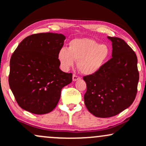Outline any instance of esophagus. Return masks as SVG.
<instances>
[{
	"label": "esophagus",
	"instance_id": "obj_1",
	"mask_svg": "<svg viewBox=\"0 0 146 146\" xmlns=\"http://www.w3.org/2000/svg\"><path fill=\"white\" fill-rule=\"evenodd\" d=\"M81 78L80 76H77V75L74 74L73 76V81H77V80H80Z\"/></svg>",
	"mask_w": 146,
	"mask_h": 146
}]
</instances>
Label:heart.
Listing matches in <instances>:
<instances>
[{"mask_svg": "<svg viewBox=\"0 0 146 146\" xmlns=\"http://www.w3.org/2000/svg\"><path fill=\"white\" fill-rule=\"evenodd\" d=\"M110 50L105 44H99L94 39L83 38L73 40L68 49L62 48L57 53L61 67L68 70L78 62V68L82 74L91 75L98 71L105 64Z\"/></svg>", "mask_w": 146, "mask_h": 146, "instance_id": "b5f03b06", "label": "heart"}]
</instances>
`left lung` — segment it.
Returning a JSON list of instances; mask_svg holds the SVG:
<instances>
[{"label": "left lung", "mask_w": 146, "mask_h": 146, "mask_svg": "<svg viewBox=\"0 0 146 146\" xmlns=\"http://www.w3.org/2000/svg\"><path fill=\"white\" fill-rule=\"evenodd\" d=\"M107 38L112 42V57L96 73L83 77L86 84L84 104L100 118L116 116L130 106L139 80L135 52L121 38Z\"/></svg>", "instance_id": "8db88e82"}]
</instances>
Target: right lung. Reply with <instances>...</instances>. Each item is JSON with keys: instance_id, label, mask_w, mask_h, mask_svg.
Instances as JSON below:
<instances>
[{"instance_id": "add662e5", "label": "right lung", "mask_w": 146, "mask_h": 146, "mask_svg": "<svg viewBox=\"0 0 146 146\" xmlns=\"http://www.w3.org/2000/svg\"><path fill=\"white\" fill-rule=\"evenodd\" d=\"M64 35L39 33L19 44L10 59L9 84L18 105L35 114H45L57 106L72 73L60 70L57 53Z\"/></svg>"}]
</instances>
